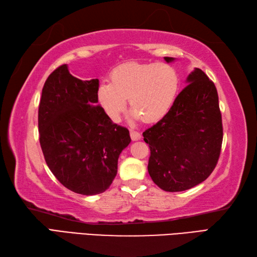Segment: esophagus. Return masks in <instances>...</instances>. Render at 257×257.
Segmentation results:
<instances>
[{
	"mask_svg": "<svg viewBox=\"0 0 257 257\" xmlns=\"http://www.w3.org/2000/svg\"><path fill=\"white\" fill-rule=\"evenodd\" d=\"M130 137H132L134 141H137L141 139V135L138 132H136V130H130Z\"/></svg>",
	"mask_w": 257,
	"mask_h": 257,
	"instance_id": "34e87169",
	"label": "esophagus"
}]
</instances>
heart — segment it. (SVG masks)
<instances>
[{
  "label": "heart",
  "mask_w": 257,
  "mask_h": 257,
  "mask_svg": "<svg viewBox=\"0 0 257 257\" xmlns=\"http://www.w3.org/2000/svg\"><path fill=\"white\" fill-rule=\"evenodd\" d=\"M179 75L168 64L127 63L114 68L110 83L102 81L97 88V100L113 121H117L128 98L130 116L155 122L165 117L176 100Z\"/></svg>",
  "instance_id": "heart-1"
}]
</instances>
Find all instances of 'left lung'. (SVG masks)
<instances>
[{"mask_svg":"<svg viewBox=\"0 0 257 257\" xmlns=\"http://www.w3.org/2000/svg\"><path fill=\"white\" fill-rule=\"evenodd\" d=\"M185 83L166 116L143 134L150 148L148 172L168 192L189 190L209 178L223 140L215 85L200 68H194Z\"/></svg>","mask_w":257,"mask_h":257,"instance_id":"1","label":"left lung"}]
</instances>
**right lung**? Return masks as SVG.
Masks as SVG:
<instances>
[{
    "instance_id": "obj_1",
    "label": "right lung",
    "mask_w": 257,
    "mask_h": 257,
    "mask_svg": "<svg viewBox=\"0 0 257 257\" xmlns=\"http://www.w3.org/2000/svg\"><path fill=\"white\" fill-rule=\"evenodd\" d=\"M99 80H81L66 64L48 76L38 108L45 161L65 188L83 195L105 192L117 176L129 130L111 121L97 100Z\"/></svg>"
}]
</instances>
